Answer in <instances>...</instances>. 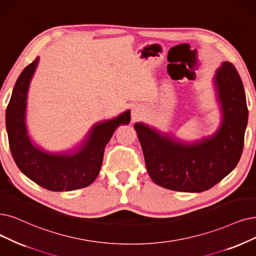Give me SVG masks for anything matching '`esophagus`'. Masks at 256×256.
<instances>
[{
  "label": "esophagus",
  "instance_id": "obj_1",
  "mask_svg": "<svg viewBox=\"0 0 256 256\" xmlns=\"http://www.w3.org/2000/svg\"><path fill=\"white\" fill-rule=\"evenodd\" d=\"M142 116V107L136 106V107L134 108V110H132V118H134V120H138Z\"/></svg>",
  "mask_w": 256,
  "mask_h": 256
}]
</instances>
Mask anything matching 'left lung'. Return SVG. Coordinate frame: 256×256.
<instances>
[{
    "mask_svg": "<svg viewBox=\"0 0 256 256\" xmlns=\"http://www.w3.org/2000/svg\"><path fill=\"white\" fill-rule=\"evenodd\" d=\"M222 122L212 136L185 142L144 122H136L146 168L156 185L182 192H202L236 167L244 148L248 108L238 70L224 62L213 76Z\"/></svg>",
    "mask_w": 256,
    "mask_h": 256,
    "instance_id": "8db88e82",
    "label": "left lung"
}]
</instances>
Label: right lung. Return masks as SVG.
Wrapping results in <instances>:
<instances>
[{
	"label": "right lung",
	"mask_w": 256,
	"mask_h": 256,
	"mask_svg": "<svg viewBox=\"0 0 256 256\" xmlns=\"http://www.w3.org/2000/svg\"><path fill=\"white\" fill-rule=\"evenodd\" d=\"M38 64L36 58L20 74L6 109L9 147L18 169L38 186L50 191L85 188L98 176L104 150L116 129L130 122V110L96 122L72 150L49 152L36 145L26 125L29 85Z\"/></svg>",
	"instance_id": "add662e5"
}]
</instances>
